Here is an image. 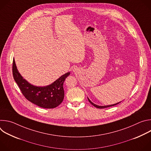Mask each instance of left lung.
<instances>
[{
  "label": "left lung",
  "mask_w": 151,
  "mask_h": 151,
  "mask_svg": "<svg viewBox=\"0 0 151 151\" xmlns=\"http://www.w3.org/2000/svg\"><path fill=\"white\" fill-rule=\"evenodd\" d=\"M88 101H90V103L92 104V105H93L94 107H97V108H99V109H103V108H106V107H111V106H115V105H116V104H118V103H119L120 102H119V103H116V104H111V105H108V106H98V105H96V104H94L93 102H91V101H90V100L88 98Z\"/></svg>",
  "instance_id": "obj_1"
}]
</instances>
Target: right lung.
<instances>
[{"mask_svg": "<svg viewBox=\"0 0 151 151\" xmlns=\"http://www.w3.org/2000/svg\"><path fill=\"white\" fill-rule=\"evenodd\" d=\"M12 74L15 81L27 100L42 108L52 109L60 105L64 99L63 83L70 72L62 75L50 85L44 87H36L29 83L21 76L13 59Z\"/></svg>", "mask_w": 151, "mask_h": 151, "instance_id": "add662e5", "label": "right lung"}]
</instances>
